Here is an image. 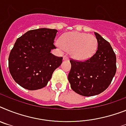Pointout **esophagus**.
<instances>
[{
  "instance_id": "esophagus-1",
  "label": "esophagus",
  "mask_w": 126,
  "mask_h": 126,
  "mask_svg": "<svg viewBox=\"0 0 126 126\" xmlns=\"http://www.w3.org/2000/svg\"><path fill=\"white\" fill-rule=\"evenodd\" d=\"M63 60H68V57L67 56H63Z\"/></svg>"
}]
</instances>
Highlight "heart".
<instances>
[{"label":"heart","instance_id":"b5f03b06","mask_svg":"<svg viewBox=\"0 0 126 126\" xmlns=\"http://www.w3.org/2000/svg\"><path fill=\"white\" fill-rule=\"evenodd\" d=\"M58 45L62 49L70 51L71 56L75 60L84 61L90 59L95 54L98 40L92 34L69 32L61 37Z\"/></svg>","mask_w":126,"mask_h":126}]
</instances>
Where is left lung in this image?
Listing matches in <instances>:
<instances>
[{
    "label": "left lung",
    "mask_w": 126,
    "mask_h": 126,
    "mask_svg": "<svg viewBox=\"0 0 126 126\" xmlns=\"http://www.w3.org/2000/svg\"><path fill=\"white\" fill-rule=\"evenodd\" d=\"M98 47L96 53L86 61L70 60L68 76L70 87L81 95L90 97L100 94L109 86L117 70L116 56L110 43L94 32Z\"/></svg>",
    "instance_id": "obj_1"
}]
</instances>
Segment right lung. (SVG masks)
<instances>
[{
  "mask_svg": "<svg viewBox=\"0 0 126 126\" xmlns=\"http://www.w3.org/2000/svg\"><path fill=\"white\" fill-rule=\"evenodd\" d=\"M58 31L48 28L31 30L16 40L9 54V69L20 86L29 90L45 87L63 58L50 53L56 48L54 40Z\"/></svg>",
  "mask_w": 126,
  "mask_h": 126,
  "instance_id": "right-lung-1",
  "label": "right lung"
}]
</instances>
